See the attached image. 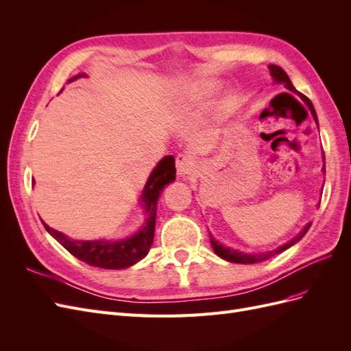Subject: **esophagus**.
I'll return each mask as SVG.
<instances>
[{"label":"esophagus","instance_id":"1","mask_svg":"<svg viewBox=\"0 0 351 351\" xmlns=\"http://www.w3.org/2000/svg\"><path fill=\"white\" fill-rule=\"evenodd\" d=\"M176 167H177V173L180 176H189L192 174V171L195 169V159L192 155L187 154H180L176 158Z\"/></svg>","mask_w":351,"mask_h":351}]
</instances>
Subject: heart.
Returning <instances> with one entry per match:
<instances>
[{"instance_id":"heart-1","label":"heart","mask_w":351,"mask_h":351,"mask_svg":"<svg viewBox=\"0 0 351 351\" xmlns=\"http://www.w3.org/2000/svg\"><path fill=\"white\" fill-rule=\"evenodd\" d=\"M214 93H215V84L206 83V84H204V86H202V88H199V90H196V92L193 93V98H195V101L202 102V101H206V99L214 97ZM224 108H226L227 111L231 110V108H232V101H227L226 105H224Z\"/></svg>"}]
</instances>
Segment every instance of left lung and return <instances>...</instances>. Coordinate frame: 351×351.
<instances>
[{
	"mask_svg": "<svg viewBox=\"0 0 351 351\" xmlns=\"http://www.w3.org/2000/svg\"><path fill=\"white\" fill-rule=\"evenodd\" d=\"M268 70H269V73H271V76L274 77V80L275 82H278V83H284L285 84V88L287 89H290L291 92H295L297 95H299V97L306 102V105L307 107H309V110H311V112H312V115H313V119H315V121L317 123V117H316V112H315V108H313V105H312V102L309 101V98H306L304 95H302L300 92H297L295 90V88L293 86V83H291V80H290V77L287 76V73L280 67V66H274V64H271V66H268ZM311 222L309 224H307L303 230H302V232L297 237H294L291 241H289V243H285L284 246H281V247H278L277 250H274V252H267V253H254V254H249V253H241V252H237V250H232V249H228V247H224L222 246V244H219L217 240H214V237L212 236H209V239H210V246L214 247V250H215V253L218 254L219 258H222V259H226V261H228V262H234V263H256V262H262V261H265V259H268V258H271L272 254H275V253H281V252H284L285 249H289V247H291L294 243H297L299 241L306 232H307V230L311 228Z\"/></svg>",
	"mask_w": 351,
	"mask_h": 351,
	"instance_id": "8db88e82",
	"label": "left lung"
}]
</instances>
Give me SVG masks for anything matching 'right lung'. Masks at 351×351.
Masks as SVG:
<instances>
[{
    "label": "right lung",
    "mask_w": 351,
    "mask_h": 351,
    "mask_svg": "<svg viewBox=\"0 0 351 351\" xmlns=\"http://www.w3.org/2000/svg\"><path fill=\"white\" fill-rule=\"evenodd\" d=\"M83 76V74H80ZM80 76L73 77L71 80ZM176 178V159L173 155H168L161 159V162L156 165L152 171L149 180L143 189L142 202L145 212L147 215L146 224L132 237L120 240V241H79L66 237L62 232L49 228L45 222L44 227L49 234L54 237L62 247L69 250L73 256H76L82 262L98 267L104 269H123L129 268L136 262L143 259L149 252L154 232H155V219H156V202L161 190L165 184L174 182Z\"/></svg>",
    "instance_id": "right-lung-1"
}]
</instances>
